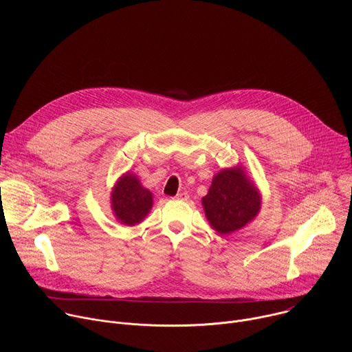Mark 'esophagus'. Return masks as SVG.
I'll return each instance as SVG.
<instances>
[{"mask_svg": "<svg viewBox=\"0 0 352 352\" xmlns=\"http://www.w3.org/2000/svg\"><path fill=\"white\" fill-rule=\"evenodd\" d=\"M188 197H189V195H188L186 192H179V193L175 196V199H178V200H188Z\"/></svg>", "mask_w": 352, "mask_h": 352, "instance_id": "34e87169", "label": "esophagus"}]
</instances>
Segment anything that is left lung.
I'll return each instance as SVG.
<instances>
[{
  "label": "left lung",
  "instance_id": "left-lung-1",
  "mask_svg": "<svg viewBox=\"0 0 352 352\" xmlns=\"http://www.w3.org/2000/svg\"><path fill=\"white\" fill-rule=\"evenodd\" d=\"M202 206L210 227L220 235L232 234L252 221L261 212L262 195L248 177L245 167L221 168L212 179Z\"/></svg>",
  "mask_w": 352,
  "mask_h": 352
}]
</instances>
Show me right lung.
<instances>
[{
  "instance_id": "right-lung-1",
  "label": "right lung",
  "mask_w": 352,
  "mask_h": 352,
  "mask_svg": "<svg viewBox=\"0 0 352 352\" xmlns=\"http://www.w3.org/2000/svg\"><path fill=\"white\" fill-rule=\"evenodd\" d=\"M110 208L118 223L133 227L142 223L153 208V193L131 171L122 174L110 193Z\"/></svg>"
}]
</instances>
